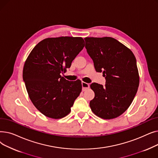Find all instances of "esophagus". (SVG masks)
<instances>
[{
	"mask_svg": "<svg viewBox=\"0 0 158 158\" xmlns=\"http://www.w3.org/2000/svg\"><path fill=\"white\" fill-rule=\"evenodd\" d=\"M82 90L83 91H85L87 89L89 88V85L86 83V82H82Z\"/></svg>",
	"mask_w": 158,
	"mask_h": 158,
	"instance_id": "1",
	"label": "esophagus"
}]
</instances>
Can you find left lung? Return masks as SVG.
Here are the masks:
<instances>
[{"instance_id":"8db88e82","label":"left lung","mask_w":158,"mask_h":158,"mask_svg":"<svg viewBox=\"0 0 158 158\" xmlns=\"http://www.w3.org/2000/svg\"><path fill=\"white\" fill-rule=\"evenodd\" d=\"M87 52L97 72H102L106 85L93 82L95 97L91 110L103 119L117 118L132 103L139 86L136 57L129 48L111 37L85 38Z\"/></svg>"}]
</instances>
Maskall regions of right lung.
Wrapping results in <instances>:
<instances>
[{
    "label": "right lung",
    "mask_w": 158,
    "mask_h": 158,
    "mask_svg": "<svg viewBox=\"0 0 158 158\" xmlns=\"http://www.w3.org/2000/svg\"><path fill=\"white\" fill-rule=\"evenodd\" d=\"M81 37L48 38L39 42L25 62L23 79L32 104L46 117L59 119L70 113L82 90L81 81L61 76L85 47Z\"/></svg>",
    "instance_id": "right-lung-1"
}]
</instances>
